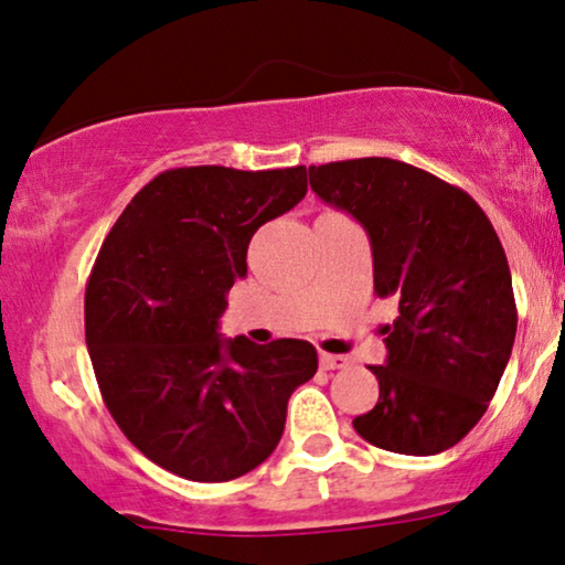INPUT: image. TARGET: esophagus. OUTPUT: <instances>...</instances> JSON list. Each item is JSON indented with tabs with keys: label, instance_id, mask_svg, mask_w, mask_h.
I'll list each match as a JSON object with an SVG mask.
<instances>
[{
	"label": "esophagus",
	"instance_id": "34e87169",
	"mask_svg": "<svg viewBox=\"0 0 565 565\" xmlns=\"http://www.w3.org/2000/svg\"><path fill=\"white\" fill-rule=\"evenodd\" d=\"M319 362H321L323 370H342V367H347V358H342V354L321 352L319 354Z\"/></svg>",
	"mask_w": 565,
	"mask_h": 565
}]
</instances>
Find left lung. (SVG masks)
<instances>
[{"label":"left lung","mask_w":565,"mask_h":565,"mask_svg":"<svg viewBox=\"0 0 565 565\" xmlns=\"http://www.w3.org/2000/svg\"><path fill=\"white\" fill-rule=\"evenodd\" d=\"M311 190L350 213L373 246L375 292L398 300L383 329L381 396L352 422L381 450L437 455L489 408L512 354L516 306L504 246L468 192L404 161L308 167Z\"/></svg>","instance_id":"left-lung-1"}]
</instances>
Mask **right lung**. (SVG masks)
Returning a JSON list of instances; mask_svg holds the SVG:
<instances>
[{
    "mask_svg": "<svg viewBox=\"0 0 565 565\" xmlns=\"http://www.w3.org/2000/svg\"><path fill=\"white\" fill-rule=\"evenodd\" d=\"M306 167L167 169L130 200L92 267L84 334L107 412L188 481L249 473L280 443L292 391L319 367L303 339H223L254 231L306 198Z\"/></svg>",
    "mask_w": 565,
    "mask_h": 565,
    "instance_id": "obj_1",
    "label": "right lung"
}]
</instances>
